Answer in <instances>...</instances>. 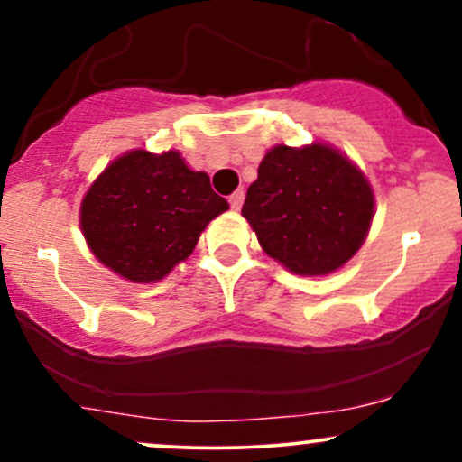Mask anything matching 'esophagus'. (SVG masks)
Segmentation results:
<instances>
[{"instance_id":"34e87169","label":"esophagus","mask_w":462,"mask_h":462,"mask_svg":"<svg viewBox=\"0 0 462 462\" xmlns=\"http://www.w3.org/2000/svg\"><path fill=\"white\" fill-rule=\"evenodd\" d=\"M243 199H245V193H243V189H238V190H235V193L230 195V206H232V210H241V206H243Z\"/></svg>"}]
</instances>
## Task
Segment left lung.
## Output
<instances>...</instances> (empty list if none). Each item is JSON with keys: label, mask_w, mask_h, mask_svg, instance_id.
<instances>
[{"label": "left lung", "mask_w": 462, "mask_h": 462, "mask_svg": "<svg viewBox=\"0 0 462 462\" xmlns=\"http://www.w3.org/2000/svg\"><path fill=\"white\" fill-rule=\"evenodd\" d=\"M367 176L328 143L275 145L258 164L241 215L267 256L298 275L337 272L374 221Z\"/></svg>", "instance_id": "obj_1"}]
</instances>
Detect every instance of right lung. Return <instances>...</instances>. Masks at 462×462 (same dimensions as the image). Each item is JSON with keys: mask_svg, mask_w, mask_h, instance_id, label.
Listing matches in <instances>:
<instances>
[{"mask_svg": "<svg viewBox=\"0 0 462 462\" xmlns=\"http://www.w3.org/2000/svg\"><path fill=\"white\" fill-rule=\"evenodd\" d=\"M230 208L182 153L132 150L95 178L79 204V227L104 267L124 280H162L193 254L206 226Z\"/></svg>", "mask_w": 462, "mask_h": 462, "instance_id": "1", "label": "right lung"}]
</instances>
